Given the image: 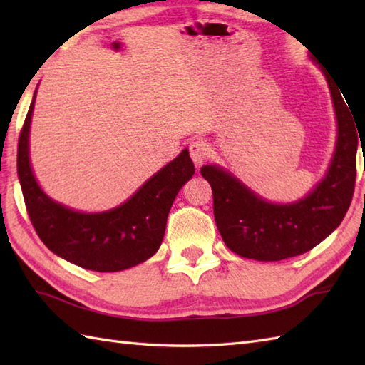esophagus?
Segmentation results:
<instances>
[{"mask_svg":"<svg viewBox=\"0 0 365 365\" xmlns=\"http://www.w3.org/2000/svg\"><path fill=\"white\" fill-rule=\"evenodd\" d=\"M208 153H210V147L205 141H192L190 144V155L195 165H202V163L207 160Z\"/></svg>","mask_w":365,"mask_h":365,"instance_id":"1","label":"esophagus"}]
</instances>
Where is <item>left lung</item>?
I'll use <instances>...</instances> for the list:
<instances>
[{
    "label": "left lung",
    "mask_w": 365,
    "mask_h": 365,
    "mask_svg": "<svg viewBox=\"0 0 365 365\" xmlns=\"http://www.w3.org/2000/svg\"><path fill=\"white\" fill-rule=\"evenodd\" d=\"M311 59L327 78L337 136L327 173L307 195L293 202H271L220 165L200 168L213 190L216 227L229 250L242 257L277 262L311 251L339 227L351 204L359 130L342 91Z\"/></svg>",
    "instance_id": "left-lung-1"
}]
</instances>
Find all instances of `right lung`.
I'll use <instances>...</instances> for the list:
<instances>
[{
  "instance_id": "add662e5",
  "label": "right lung",
  "mask_w": 365,
  "mask_h": 365,
  "mask_svg": "<svg viewBox=\"0 0 365 365\" xmlns=\"http://www.w3.org/2000/svg\"><path fill=\"white\" fill-rule=\"evenodd\" d=\"M19 139L17 173L31 222L45 246L81 268L113 273L150 259L158 251L170 207L195 174L188 149L163 166L125 202L105 212H80L51 199L38 185L29 158L34 102Z\"/></svg>"
}]
</instances>
